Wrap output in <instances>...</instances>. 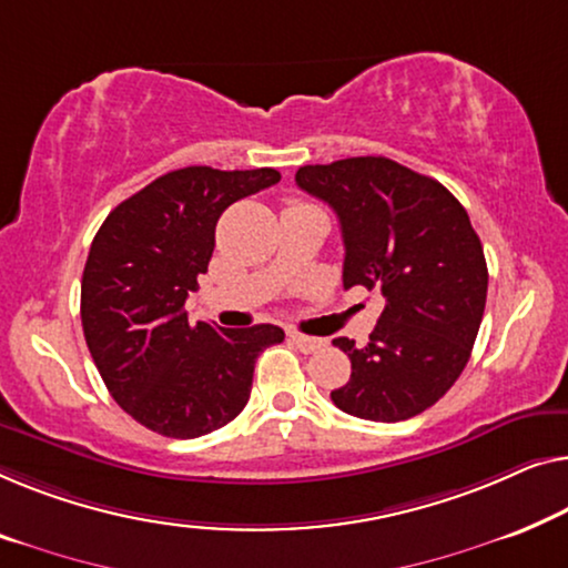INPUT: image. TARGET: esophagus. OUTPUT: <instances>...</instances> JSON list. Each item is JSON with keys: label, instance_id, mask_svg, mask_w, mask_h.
I'll return each mask as SVG.
<instances>
[{"label": "esophagus", "instance_id": "34e87169", "mask_svg": "<svg viewBox=\"0 0 568 568\" xmlns=\"http://www.w3.org/2000/svg\"><path fill=\"white\" fill-rule=\"evenodd\" d=\"M290 341L297 345L302 353H315L325 345L323 338H312V335H304V333H297V331L290 333Z\"/></svg>", "mask_w": 568, "mask_h": 568}]
</instances>
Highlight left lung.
Here are the masks:
<instances>
[{"label":"left lung","mask_w":568,"mask_h":568,"mask_svg":"<svg viewBox=\"0 0 568 568\" xmlns=\"http://www.w3.org/2000/svg\"><path fill=\"white\" fill-rule=\"evenodd\" d=\"M297 186L341 220L343 286L384 294V312L331 392L361 420L399 423L433 407L462 376L487 304V261L466 210L440 182L384 155L302 166Z\"/></svg>","instance_id":"1"}]
</instances>
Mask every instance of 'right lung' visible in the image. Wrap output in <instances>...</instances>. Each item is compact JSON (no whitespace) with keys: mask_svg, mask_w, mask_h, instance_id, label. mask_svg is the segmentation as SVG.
Masks as SVG:
<instances>
[{"mask_svg":"<svg viewBox=\"0 0 568 568\" xmlns=\"http://www.w3.org/2000/svg\"><path fill=\"white\" fill-rule=\"evenodd\" d=\"M276 169L169 171L97 230L81 276V325L112 399L148 430L200 438L241 415L276 325L217 327L184 310L230 204L276 184Z\"/></svg>","mask_w":568,"mask_h":568,"instance_id":"right-lung-1","label":"right lung"}]
</instances>
